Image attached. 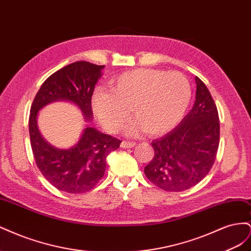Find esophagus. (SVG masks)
I'll list each match as a JSON object with an SVG mask.
<instances>
[{
    "label": "esophagus",
    "instance_id": "obj_1",
    "mask_svg": "<svg viewBox=\"0 0 251 251\" xmlns=\"http://www.w3.org/2000/svg\"><path fill=\"white\" fill-rule=\"evenodd\" d=\"M121 148L124 149H131V148H134L135 147V143L134 142H127V141H123L120 144Z\"/></svg>",
    "mask_w": 251,
    "mask_h": 251
}]
</instances>
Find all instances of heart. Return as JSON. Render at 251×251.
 I'll list each match as a JSON object with an SVG mask.
<instances>
[{
    "label": "heart",
    "mask_w": 251,
    "mask_h": 251,
    "mask_svg": "<svg viewBox=\"0 0 251 251\" xmlns=\"http://www.w3.org/2000/svg\"><path fill=\"white\" fill-rule=\"evenodd\" d=\"M109 90L98 88L91 98L92 109L101 126L118 132L130 116L128 136L148 132L151 136L169 133L183 119L192 100V87L180 72L138 69L110 79Z\"/></svg>",
    "instance_id": "b5f03b06"
}]
</instances>
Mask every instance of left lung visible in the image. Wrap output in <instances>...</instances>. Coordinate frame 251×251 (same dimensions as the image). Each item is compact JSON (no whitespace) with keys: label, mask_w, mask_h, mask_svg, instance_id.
<instances>
[{"label":"left lung","mask_w":251,"mask_h":251,"mask_svg":"<svg viewBox=\"0 0 251 251\" xmlns=\"http://www.w3.org/2000/svg\"><path fill=\"white\" fill-rule=\"evenodd\" d=\"M196 101L178 126L151 141L155 156L146 168L147 178L168 192L198 184L215 163L220 141L219 114L205 83L196 76Z\"/></svg>","instance_id":"8db88e82"}]
</instances>
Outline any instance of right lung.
Returning <instances> with one entry per match:
<instances>
[{"instance_id": "add662e5", "label": "right lung", "mask_w": 251, "mask_h": 251, "mask_svg": "<svg viewBox=\"0 0 251 251\" xmlns=\"http://www.w3.org/2000/svg\"><path fill=\"white\" fill-rule=\"evenodd\" d=\"M103 68L82 60L62 68L44 81L30 109L29 134L36 166L59 191L69 194L91 191L103 177L107 157L121 141L86 125L76 143L59 149L43 137L37 116L48 104L67 101L76 105L86 121H92L91 97Z\"/></svg>"}]
</instances>
